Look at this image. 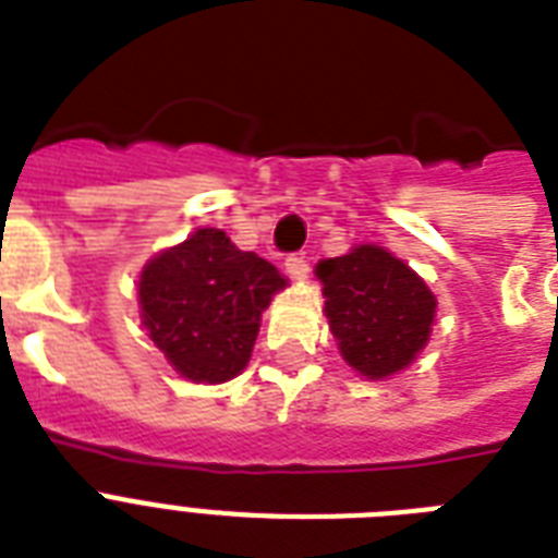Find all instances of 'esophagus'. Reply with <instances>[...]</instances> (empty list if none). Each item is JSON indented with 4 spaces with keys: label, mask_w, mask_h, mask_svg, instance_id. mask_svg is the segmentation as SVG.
Instances as JSON below:
<instances>
[{
    "label": "esophagus",
    "mask_w": 558,
    "mask_h": 558,
    "mask_svg": "<svg viewBox=\"0 0 558 558\" xmlns=\"http://www.w3.org/2000/svg\"><path fill=\"white\" fill-rule=\"evenodd\" d=\"M283 266H287L289 278H295V280H304L306 271H310V263H306L301 254H289Z\"/></svg>",
    "instance_id": "34e87169"
}]
</instances>
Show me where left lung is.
I'll use <instances>...</instances> for the list:
<instances>
[{
	"label": "left lung",
	"mask_w": 558,
	"mask_h": 558,
	"mask_svg": "<svg viewBox=\"0 0 558 558\" xmlns=\"http://www.w3.org/2000/svg\"><path fill=\"white\" fill-rule=\"evenodd\" d=\"M324 315L341 359L359 376L381 381L405 371L428 344L437 298L408 263L381 245H353L315 266Z\"/></svg>",
	"instance_id": "1"
}]
</instances>
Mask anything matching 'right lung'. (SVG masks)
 Returning a JSON list of instances; mask_svg holds the SVG:
<instances>
[{
  "mask_svg": "<svg viewBox=\"0 0 558 558\" xmlns=\"http://www.w3.org/2000/svg\"><path fill=\"white\" fill-rule=\"evenodd\" d=\"M287 278L226 231L196 228L144 263L142 324L170 367L191 381L219 385L243 373L260 332V315Z\"/></svg>",
  "mask_w": 558,
  "mask_h": 558,
  "instance_id": "add662e5",
  "label": "right lung"
}]
</instances>
